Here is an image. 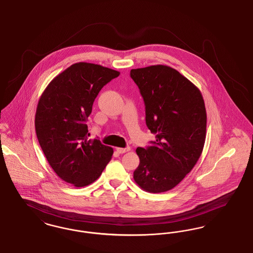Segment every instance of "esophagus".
<instances>
[{
  "label": "esophagus",
  "mask_w": 253,
  "mask_h": 253,
  "mask_svg": "<svg viewBox=\"0 0 253 253\" xmlns=\"http://www.w3.org/2000/svg\"><path fill=\"white\" fill-rule=\"evenodd\" d=\"M116 150L121 153V154H123V153H126V152H127V151H129L130 150V147H126V148H123V147H117L116 148Z\"/></svg>",
  "instance_id": "obj_1"
}]
</instances>
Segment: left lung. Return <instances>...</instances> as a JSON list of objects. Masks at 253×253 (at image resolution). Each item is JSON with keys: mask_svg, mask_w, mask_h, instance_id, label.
<instances>
[{"mask_svg": "<svg viewBox=\"0 0 253 253\" xmlns=\"http://www.w3.org/2000/svg\"><path fill=\"white\" fill-rule=\"evenodd\" d=\"M146 106V123L156 135L153 146L137 147L140 164L133 173L145 191L172 189L202 154L207 111L199 88L172 67L156 65L130 70Z\"/></svg>", "mask_w": 253, "mask_h": 253, "instance_id": "1", "label": "left lung"}]
</instances>
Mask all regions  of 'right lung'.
Listing matches in <instances>:
<instances>
[{
    "label": "right lung",
    "instance_id": "1",
    "mask_svg": "<svg viewBox=\"0 0 253 253\" xmlns=\"http://www.w3.org/2000/svg\"><path fill=\"white\" fill-rule=\"evenodd\" d=\"M119 71L80 62L58 74L42 93L35 130L42 150L55 173L76 187L95 182L111 160L113 148L88 139L85 121L94 100Z\"/></svg>",
    "mask_w": 253,
    "mask_h": 253
}]
</instances>
